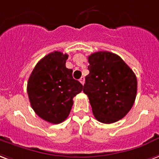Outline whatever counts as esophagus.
Listing matches in <instances>:
<instances>
[{
    "label": "esophagus",
    "mask_w": 159,
    "mask_h": 159,
    "mask_svg": "<svg viewBox=\"0 0 159 159\" xmlns=\"http://www.w3.org/2000/svg\"><path fill=\"white\" fill-rule=\"evenodd\" d=\"M80 83H82V84H84V83H85V78H84V76H82V77H81V78H80Z\"/></svg>",
    "instance_id": "esophagus-1"
}]
</instances>
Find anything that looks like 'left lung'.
I'll return each mask as SVG.
<instances>
[{
    "label": "left lung",
    "mask_w": 159,
    "mask_h": 159,
    "mask_svg": "<svg viewBox=\"0 0 159 159\" xmlns=\"http://www.w3.org/2000/svg\"><path fill=\"white\" fill-rule=\"evenodd\" d=\"M89 62L83 92L89 97L93 116L104 124L118 121L133 106L136 75L120 56L109 51L92 54Z\"/></svg>",
    "instance_id": "1"
}]
</instances>
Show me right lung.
Returning a JSON list of instances; mask_svg holds the SVG:
<instances>
[{"label": "right lung", "instance_id": "1", "mask_svg": "<svg viewBox=\"0 0 159 159\" xmlns=\"http://www.w3.org/2000/svg\"><path fill=\"white\" fill-rule=\"evenodd\" d=\"M68 55L54 51L38 62L27 86L32 108L41 119L52 124L67 118L73 98L83 86L72 77V70L66 67Z\"/></svg>", "mask_w": 159, "mask_h": 159}]
</instances>
